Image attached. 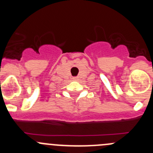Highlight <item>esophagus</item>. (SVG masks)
Instances as JSON below:
<instances>
[{
    "label": "esophagus",
    "mask_w": 153,
    "mask_h": 153,
    "mask_svg": "<svg viewBox=\"0 0 153 153\" xmlns=\"http://www.w3.org/2000/svg\"><path fill=\"white\" fill-rule=\"evenodd\" d=\"M73 79H74V80H76V78H73Z\"/></svg>",
    "instance_id": "1"
}]
</instances>
